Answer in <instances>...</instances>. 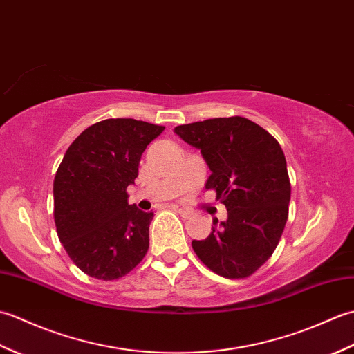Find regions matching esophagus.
<instances>
[{"label":"esophagus","instance_id":"obj_1","mask_svg":"<svg viewBox=\"0 0 354 354\" xmlns=\"http://www.w3.org/2000/svg\"><path fill=\"white\" fill-rule=\"evenodd\" d=\"M178 213L181 214L183 217H185V219H187V217H192L193 216V212H190L189 208H178Z\"/></svg>","mask_w":354,"mask_h":354}]
</instances>
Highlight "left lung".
Instances as JSON below:
<instances>
[{"label": "left lung", "mask_w": 354, "mask_h": 354, "mask_svg": "<svg viewBox=\"0 0 354 354\" xmlns=\"http://www.w3.org/2000/svg\"><path fill=\"white\" fill-rule=\"evenodd\" d=\"M201 150L212 170L205 189L227 207V221L192 246L217 275L245 278L265 263L280 242L289 213L290 181L278 141L243 117L208 118L175 127Z\"/></svg>", "instance_id": "left-lung-1"}]
</instances>
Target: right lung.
Instances as JSON below:
<instances>
[{
  "label": "right lung",
  "instance_id": "1",
  "mask_svg": "<svg viewBox=\"0 0 354 354\" xmlns=\"http://www.w3.org/2000/svg\"><path fill=\"white\" fill-rule=\"evenodd\" d=\"M164 126L108 118L89 126L64 155L53 183L59 240L82 272L99 280L129 274L149 250L152 212L127 202L141 155Z\"/></svg>",
  "mask_w": 354,
  "mask_h": 354
}]
</instances>
